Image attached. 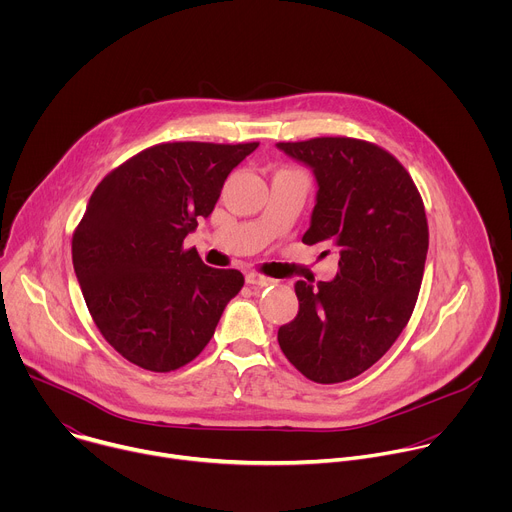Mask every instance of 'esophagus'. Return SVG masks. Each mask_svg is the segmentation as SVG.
<instances>
[{"label":"esophagus","mask_w":512,"mask_h":512,"mask_svg":"<svg viewBox=\"0 0 512 512\" xmlns=\"http://www.w3.org/2000/svg\"><path fill=\"white\" fill-rule=\"evenodd\" d=\"M245 279H247V283H249V285H255V287H267V285L275 283L271 277H265V275L255 273V271H249V273L245 275Z\"/></svg>","instance_id":"1"}]
</instances>
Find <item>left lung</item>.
Returning <instances> with one entry per match:
<instances>
[{"label":"left lung","mask_w":512,"mask_h":512,"mask_svg":"<svg viewBox=\"0 0 512 512\" xmlns=\"http://www.w3.org/2000/svg\"><path fill=\"white\" fill-rule=\"evenodd\" d=\"M277 148L318 180L302 241L340 249L332 281H296L300 310L277 342L306 379L342 383L371 369L413 314L429 247L425 206L411 174L377 143L336 135Z\"/></svg>","instance_id":"obj_1"}]
</instances>
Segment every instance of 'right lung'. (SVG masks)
Instances as JSON below:
<instances>
[{"label": "right lung", "instance_id": "add662e5", "mask_svg": "<svg viewBox=\"0 0 512 512\" xmlns=\"http://www.w3.org/2000/svg\"><path fill=\"white\" fill-rule=\"evenodd\" d=\"M259 141H166L111 170L72 233V265L103 338L152 373L176 371L210 342L245 277L214 269L184 239Z\"/></svg>", "mask_w": 512, "mask_h": 512}]
</instances>
